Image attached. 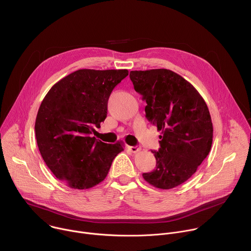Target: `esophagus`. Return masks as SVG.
<instances>
[{"label": "esophagus", "instance_id": "esophagus-1", "mask_svg": "<svg viewBox=\"0 0 251 251\" xmlns=\"http://www.w3.org/2000/svg\"><path fill=\"white\" fill-rule=\"evenodd\" d=\"M127 149L135 153V152H138L141 150V147L140 146H127Z\"/></svg>", "mask_w": 251, "mask_h": 251}]
</instances>
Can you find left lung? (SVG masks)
<instances>
[{"instance_id": "obj_1", "label": "left lung", "mask_w": 251, "mask_h": 251, "mask_svg": "<svg viewBox=\"0 0 251 251\" xmlns=\"http://www.w3.org/2000/svg\"><path fill=\"white\" fill-rule=\"evenodd\" d=\"M134 89L146 101L147 119L161 132L155 169L144 179L159 189L189 179L210 152L213 124L208 106L196 89L166 69L131 71Z\"/></svg>"}]
</instances>
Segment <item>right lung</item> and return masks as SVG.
Instances as JSON below:
<instances>
[{"label":"right lung","instance_id":"right-lung-1","mask_svg":"<svg viewBox=\"0 0 251 251\" xmlns=\"http://www.w3.org/2000/svg\"><path fill=\"white\" fill-rule=\"evenodd\" d=\"M127 70H77L60 79L42 100L35 120V137L43 160L69 187L89 189L106 177L120 142L106 144L92 133L107 115L113 89Z\"/></svg>","mask_w":251,"mask_h":251}]
</instances>
